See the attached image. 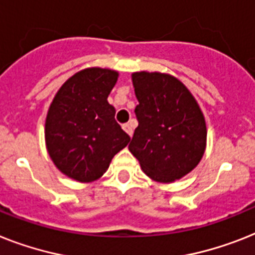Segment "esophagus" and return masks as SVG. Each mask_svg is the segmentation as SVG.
I'll return each mask as SVG.
<instances>
[{"label": "esophagus", "instance_id": "34e87169", "mask_svg": "<svg viewBox=\"0 0 255 255\" xmlns=\"http://www.w3.org/2000/svg\"><path fill=\"white\" fill-rule=\"evenodd\" d=\"M123 129L125 130L128 134H129L130 136L132 135V131H134V129H132V124L131 123H128V124H124L123 125Z\"/></svg>", "mask_w": 255, "mask_h": 255}]
</instances>
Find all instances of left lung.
<instances>
[{
	"instance_id": "8db88e82",
	"label": "left lung",
	"mask_w": 255,
	"mask_h": 255,
	"mask_svg": "<svg viewBox=\"0 0 255 255\" xmlns=\"http://www.w3.org/2000/svg\"><path fill=\"white\" fill-rule=\"evenodd\" d=\"M139 104L129 151L153 181L169 184L194 169L207 143L205 116L188 87L159 71L131 74Z\"/></svg>"
}]
</instances>
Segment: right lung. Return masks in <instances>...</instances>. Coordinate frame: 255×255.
I'll list each match as a JSON object with an SVG mask.
<instances>
[{
  "mask_svg": "<svg viewBox=\"0 0 255 255\" xmlns=\"http://www.w3.org/2000/svg\"><path fill=\"white\" fill-rule=\"evenodd\" d=\"M119 71L87 67L75 73L54 95L45 119V146L60 172L79 182L102 177L130 136L115 120L108 95Z\"/></svg>",
  "mask_w": 255,
  "mask_h": 255,
  "instance_id": "1",
  "label": "right lung"
}]
</instances>
